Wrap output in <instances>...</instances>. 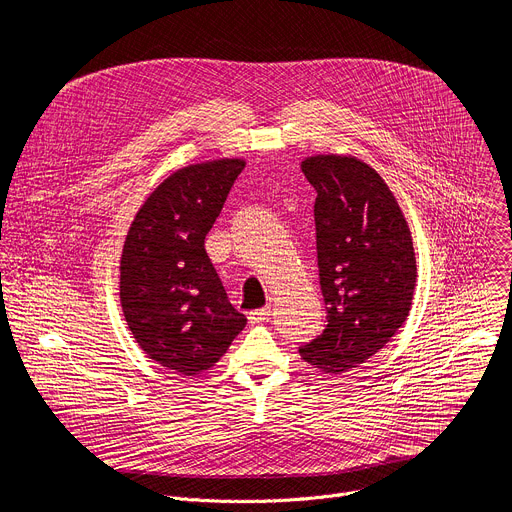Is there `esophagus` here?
<instances>
[{
    "label": "esophagus",
    "instance_id": "esophagus-1",
    "mask_svg": "<svg viewBox=\"0 0 512 512\" xmlns=\"http://www.w3.org/2000/svg\"><path fill=\"white\" fill-rule=\"evenodd\" d=\"M269 316H271V310H269V306H267V308H259V310H253V312H249V314H247V318H249V322H251V324H261V322L269 320Z\"/></svg>",
    "mask_w": 512,
    "mask_h": 512
}]
</instances>
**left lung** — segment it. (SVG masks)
<instances>
[{"label":"left lung","instance_id":"left-lung-1","mask_svg":"<svg viewBox=\"0 0 512 512\" xmlns=\"http://www.w3.org/2000/svg\"><path fill=\"white\" fill-rule=\"evenodd\" d=\"M314 204L326 328L300 356L342 375L373 358L405 324L417 281L409 225L397 198L369 164L318 154L302 162Z\"/></svg>","mask_w":512,"mask_h":512}]
</instances>
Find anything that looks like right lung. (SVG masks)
Masks as SVG:
<instances>
[{
  "label": "right lung",
  "mask_w": 512,
  "mask_h": 512,
  "mask_svg": "<svg viewBox=\"0 0 512 512\" xmlns=\"http://www.w3.org/2000/svg\"><path fill=\"white\" fill-rule=\"evenodd\" d=\"M245 160L192 164L137 210L121 253L119 298L139 348L186 377L212 369L247 318L233 308L204 239Z\"/></svg>",
  "instance_id": "right-lung-1"
}]
</instances>
